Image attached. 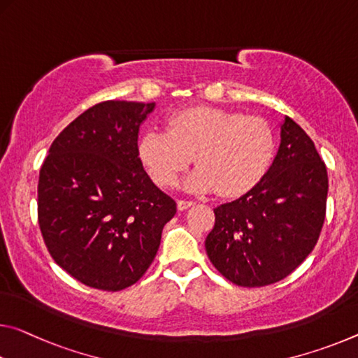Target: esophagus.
Instances as JSON below:
<instances>
[{
  "instance_id": "esophagus-1",
  "label": "esophagus",
  "mask_w": 358,
  "mask_h": 358,
  "mask_svg": "<svg viewBox=\"0 0 358 358\" xmlns=\"http://www.w3.org/2000/svg\"><path fill=\"white\" fill-rule=\"evenodd\" d=\"M191 206H194V202H192V201H185V199H180V201L177 202V208L180 210V212H181V210H186V208H189Z\"/></svg>"
}]
</instances>
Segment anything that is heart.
Wrapping results in <instances>:
<instances>
[{"mask_svg":"<svg viewBox=\"0 0 358 358\" xmlns=\"http://www.w3.org/2000/svg\"><path fill=\"white\" fill-rule=\"evenodd\" d=\"M277 134L268 121L213 106H194L169 119V130L151 129L138 140L140 161L159 186L183 180L189 192L217 191L241 197L263 181L275 159Z\"/></svg>","mask_w":358,"mask_h":358,"instance_id":"heart-1","label":"heart"}]
</instances>
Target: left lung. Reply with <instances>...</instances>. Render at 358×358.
<instances>
[{
	"instance_id": "obj_1",
	"label": "left lung",
	"mask_w": 358,
	"mask_h": 358,
	"mask_svg": "<svg viewBox=\"0 0 358 358\" xmlns=\"http://www.w3.org/2000/svg\"><path fill=\"white\" fill-rule=\"evenodd\" d=\"M328 194L325 164L309 135L288 116L263 181L221 203L206 239L212 264L241 287H264L298 268L319 239Z\"/></svg>"
}]
</instances>
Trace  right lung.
I'll return each mask as SVG.
<instances>
[{"instance_id": "obj_1", "label": "right lung", "mask_w": 358, "mask_h": 358, "mask_svg": "<svg viewBox=\"0 0 358 358\" xmlns=\"http://www.w3.org/2000/svg\"><path fill=\"white\" fill-rule=\"evenodd\" d=\"M155 108L126 100L89 108L59 134L39 170L43 239L55 263L87 287L134 285L177 213L138 156L140 127Z\"/></svg>"}]
</instances>
